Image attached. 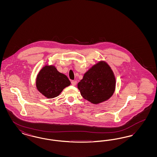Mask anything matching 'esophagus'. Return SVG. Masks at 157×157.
I'll return each instance as SVG.
<instances>
[{
  "instance_id": "1",
  "label": "esophagus",
  "mask_w": 157,
  "mask_h": 157,
  "mask_svg": "<svg viewBox=\"0 0 157 157\" xmlns=\"http://www.w3.org/2000/svg\"><path fill=\"white\" fill-rule=\"evenodd\" d=\"M71 83H72V85L73 86H75V85H76V83H77V82H76V81H72L71 82Z\"/></svg>"
}]
</instances>
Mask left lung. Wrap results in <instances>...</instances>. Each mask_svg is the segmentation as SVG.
I'll return each mask as SVG.
<instances>
[{
    "mask_svg": "<svg viewBox=\"0 0 157 157\" xmlns=\"http://www.w3.org/2000/svg\"><path fill=\"white\" fill-rule=\"evenodd\" d=\"M115 86L114 74L105 61H99L93 65L78 83L82 97L94 104L109 99L115 92Z\"/></svg>",
    "mask_w": 157,
    "mask_h": 157,
    "instance_id": "obj_1",
    "label": "left lung"
}]
</instances>
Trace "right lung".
Listing matches in <instances>:
<instances>
[{"label": "right lung", "mask_w": 157, "mask_h": 157, "mask_svg": "<svg viewBox=\"0 0 157 157\" xmlns=\"http://www.w3.org/2000/svg\"><path fill=\"white\" fill-rule=\"evenodd\" d=\"M71 85L67 76L60 73L55 66L45 65L38 73L36 79L37 90L49 99L56 97Z\"/></svg>", "instance_id": "right-lung-1"}]
</instances>
